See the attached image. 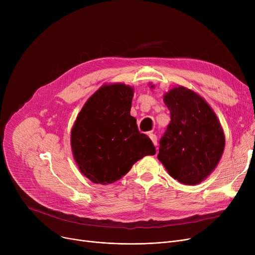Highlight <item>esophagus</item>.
I'll use <instances>...</instances> for the list:
<instances>
[{
    "instance_id": "34e87169",
    "label": "esophagus",
    "mask_w": 255,
    "mask_h": 255,
    "mask_svg": "<svg viewBox=\"0 0 255 255\" xmlns=\"http://www.w3.org/2000/svg\"><path fill=\"white\" fill-rule=\"evenodd\" d=\"M149 137L151 138V140H152V142L154 143V145H155V146H157V136H156L155 134H153V133H150V134H149Z\"/></svg>"
}]
</instances>
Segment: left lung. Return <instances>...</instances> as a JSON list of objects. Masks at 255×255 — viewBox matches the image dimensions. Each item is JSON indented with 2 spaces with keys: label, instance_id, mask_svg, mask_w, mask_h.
<instances>
[{
  "label": "left lung",
  "instance_id": "obj_1",
  "mask_svg": "<svg viewBox=\"0 0 255 255\" xmlns=\"http://www.w3.org/2000/svg\"><path fill=\"white\" fill-rule=\"evenodd\" d=\"M163 101L170 123L160 140L158 160L175 180L197 185L220 161L225 146L223 128L209 103L188 88H171L163 94Z\"/></svg>",
  "mask_w": 255,
  "mask_h": 255
}]
</instances>
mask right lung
<instances>
[{
	"instance_id": "obj_1",
	"label": "right lung",
	"mask_w": 255,
	"mask_h": 255,
	"mask_svg": "<svg viewBox=\"0 0 255 255\" xmlns=\"http://www.w3.org/2000/svg\"><path fill=\"white\" fill-rule=\"evenodd\" d=\"M134 88L104 84L84 104L70 134L80 172L95 184L120 180L139 159L155 155L152 140L137 129L130 115Z\"/></svg>"
}]
</instances>
